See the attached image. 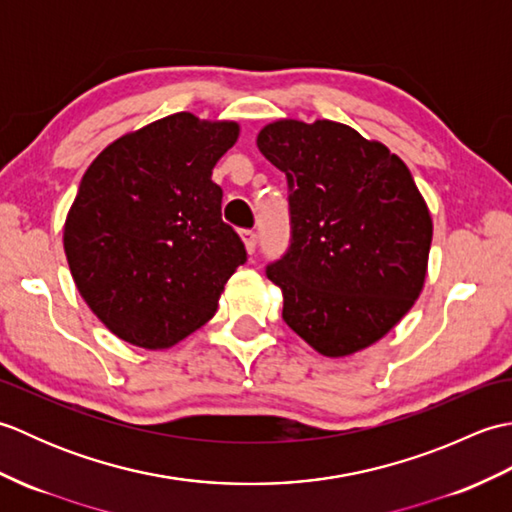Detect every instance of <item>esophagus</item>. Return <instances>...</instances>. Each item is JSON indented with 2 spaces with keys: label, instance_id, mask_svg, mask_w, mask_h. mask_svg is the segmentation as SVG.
<instances>
[{
  "label": "esophagus",
  "instance_id": "34e87169",
  "mask_svg": "<svg viewBox=\"0 0 512 512\" xmlns=\"http://www.w3.org/2000/svg\"><path fill=\"white\" fill-rule=\"evenodd\" d=\"M242 239H244V246H246L248 253L253 255L255 248H257V233L250 231V228H246V231H242Z\"/></svg>",
  "mask_w": 512,
  "mask_h": 512
}]
</instances>
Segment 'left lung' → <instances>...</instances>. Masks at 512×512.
Here are the masks:
<instances>
[{
    "label": "left lung",
    "mask_w": 512,
    "mask_h": 512,
    "mask_svg": "<svg viewBox=\"0 0 512 512\" xmlns=\"http://www.w3.org/2000/svg\"><path fill=\"white\" fill-rule=\"evenodd\" d=\"M257 147L288 180L290 244L266 266L281 317L332 358L383 339L427 275L433 224L411 171L332 121H277Z\"/></svg>",
    "instance_id": "obj_1"
}]
</instances>
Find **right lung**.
I'll use <instances>...</instances> for the list:
<instances>
[{
  "instance_id": "obj_1",
  "label": "right lung",
  "mask_w": 512,
  "mask_h": 512,
  "mask_svg": "<svg viewBox=\"0 0 512 512\" xmlns=\"http://www.w3.org/2000/svg\"><path fill=\"white\" fill-rule=\"evenodd\" d=\"M237 123L180 112L118 138L85 171L63 228L81 297L118 339L147 350L209 321L246 248L222 220L215 162Z\"/></svg>"
}]
</instances>
